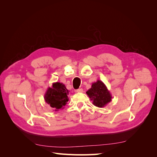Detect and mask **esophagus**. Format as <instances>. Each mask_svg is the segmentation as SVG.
Masks as SVG:
<instances>
[{
  "label": "esophagus",
  "instance_id": "1",
  "mask_svg": "<svg viewBox=\"0 0 157 157\" xmlns=\"http://www.w3.org/2000/svg\"><path fill=\"white\" fill-rule=\"evenodd\" d=\"M75 92L76 93H82V92H83V90H82V88H79L77 90H75Z\"/></svg>",
  "mask_w": 157,
  "mask_h": 157
}]
</instances>
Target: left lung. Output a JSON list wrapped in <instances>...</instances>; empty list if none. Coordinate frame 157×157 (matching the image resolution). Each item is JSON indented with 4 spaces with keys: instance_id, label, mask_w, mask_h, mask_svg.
<instances>
[{
    "instance_id": "left-lung-1",
    "label": "left lung",
    "mask_w": 157,
    "mask_h": 157,
    "mask_svg": "<svg viewBox=\"0 0 157 157\" xmlns=\"http://www.w3.org/2000/svg\"><path fill=\"white\" fill-rule=\"evenodd\" d=\"M86 94L90 100L92 101L93 105L99 108L106 106L112 99L111 94L105 84L99 80L92 83Z\"/></svg>"
}]
</instances>
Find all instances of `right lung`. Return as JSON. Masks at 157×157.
Returning a JSON list of instances; mask_svg holds the SVG:
<instances>
[{
    "label": "right lung",
    "mask_w": 157,
    "mask_h": 157,
    "mask_svg": "<svg viewBox=\"0 0 157 157\" xmlns=\"http://www.w3.org/2000/svg\"><path fill=\"white\" fill-rule=\"evenodd\" d=\"M69 92L63 83L54 82L51 88H47L44 97V101L54 109V111H58L59 109H63L69 101Z\"/></svg>",
    "instance_id": "add662e5"
}]
</instances>
